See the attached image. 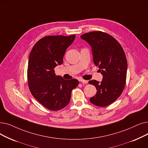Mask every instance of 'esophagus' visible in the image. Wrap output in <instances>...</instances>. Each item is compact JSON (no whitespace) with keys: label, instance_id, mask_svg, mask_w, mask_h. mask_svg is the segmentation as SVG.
<instances>
[{"label":"esophagus","instance_id":"esophagus-1","mask_svg":"<svg viewBox=\"0 0 148 148\" xmlns=\"http://www.w3.org/2000/svg\"><path fill=\"white\" fill-rule=\"evenodd\" d=\"M80 81L82 83H88V80H83V79H81V80H80Z\"/></svg>","mask_w":148,"mask_h":148}]
</instances>
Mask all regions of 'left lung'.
I'll use <instances>...</instances> for the list:
<instances>
[{
  "label": "left lung",
  "instance_id": "left-lung-1",
  "mask_svg": "<svg viewBox=\"0 0 148 148\" xmlns=\"http://www.w3.org/2000/svg\"><path fill=\"white\" fill-rule=\"evenodd\" d=\"M80 37L91 46L94 63L103 75L101 83L89 81L97 89L89 100L100 107L110 105L120 97L125 86L127 60L124 50L114 37L105 32H89Z\"/></svg>",
  "mask_w": 148,
  "mask_h": 148
}]
</instances>
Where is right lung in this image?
Returning a JSON list of instances; mask_svg holds the SVG:
<instances>
[{
  "label": "right lung",
  "mask_w": 148,
  "mask_h": 148,
  "mask_svg": "<svg viewBox=\"0 0 148 148\" xmlns=\"http://www.w3.org/2000/svg\"><path fill=\"white\" fill-rule=\"evenodd\" d=\"M69 36H48L37 41L32 49L28 60L27 79L33 97L49 110L59 111L66 106L72 90L78 80H65L55 74L54 68L63 63L68 47L75 39Z\"/></svg>",
  "instance_id": "1"
}]
</instances>
